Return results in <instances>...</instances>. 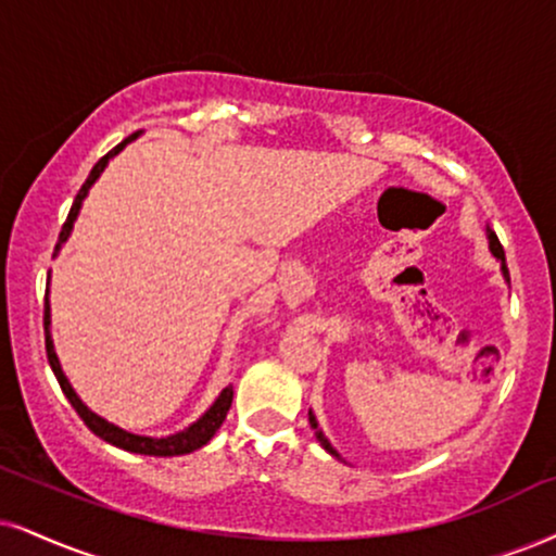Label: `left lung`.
Segmentation results:
<instances>
[{
    "label": "left lung",
    "mask_w": 556,
    "mask_h": 556,
    "mask_svg": "<svg viewBox=\"0 0 556 556\" xmlns=\"http://www.w3.org/2000/svg\"><path fill=\"white\" fill-rule=\"evenodd\" d=\"M490 250H492V255H495V257L500 260V263H503V273H505V278L510 280V276H508V265H505V252H503V244H500L497 235H492V231H490ZM309 422H312V428H314V435H317V441H319L321 445H325V448L330 451L332 456H338V451L332 448L330 441H327L325 433H321V430H319V425H317V420H314V415H312V413H309Z\"/></svg>",
    "instance_id": "8db88e82"
}]
</instances>
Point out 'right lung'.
<instances>
[{"mask_svg": "<svg viewBox=\"0 0 556 556\" xmlns=\"http://www.w3.org/2000/svg\"><path fill=\"white\" fill-rule=\"evenodd\" d=\"M136 136H139V134H131V136H128L126 141H121L118 147L111 149V152H108L105 156H102V160H100L98 164H94L92 173H89V177L85 180V185H81V188H79L77 198H74L72 211H68V216H66L64 226H61V235H59V244H56V250H59L61 244L66 242L68 231H72L74 218H77V214H79V205H81V201H85L87 190L92 188V182L98 180V175L102 173V169H105L108 160H111V156L118 154L121 149L126 147L128 141L136 139ZM48 325H51V314H48V301H46V306H43V330H46V355H48V363H51L53 374H56V381H59L61 392L66 394V400L72 402V407L77 409V415L81 417V420H85L87 428L92 430V433L98 435V438H102V441H108L111 445H118V448H123V451H131V454H143V456H182V454H190V451H198V448H201V445L208 443L211 438H214L216 430L222 428V422L226 420V413H229L231 400H235V389H231V383H229V387L224 389L222 394H218V400H216L214 404H211L208 413H205V415L201 417V420H195L193 425H190V428L180 430V433L167 435V438H147V435L126 433V430H121L118 425H113V422L102 420V417H98V415L92 413V409H87L85 404H81V400L77 396V392H74V389H72V383L66 381L64 371H61L56 353H53L51 334H48Z\"/></svg>", "mask_w": 556, "mask_h": 556, "instance_id": "add662e5", "label": "right lung"}]
</instances>
